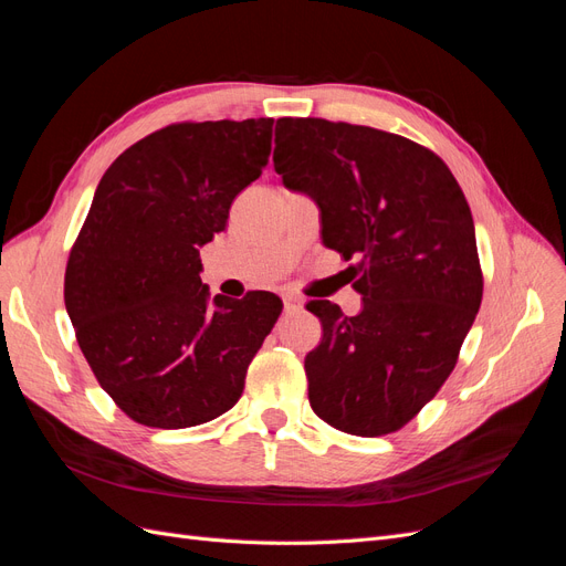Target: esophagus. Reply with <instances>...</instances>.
<instances>
[{
  "label": "esophagus",
  "mask_w": 566,
  "mask_h": 566,
  "mask_svg": "<svg viewBox=\"0 0 566 566\" xmlns=\"http://www.w3.org/2000/svg\"><path fill=\"white\" fill-rule=\"evenodd\" d=\"M283 304H285V312H287V314H295V312L302 310V300L295 297V295H285V297H283Z\"/></svg>",
  "instance_id": "obj_1"
}]
</instances>
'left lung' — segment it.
<instances>
[{"label":"left lung","instance_id":"8db88e82","mask_svg":"<svg viewBox=\"0 0 566 566\" xmlns=\"http://www.w3.org/2000/svg\"><path fill=\"white\" fill-rule=\"evenodd\" d=\"M273 167L314 198L364 297L356 316L306 304L323 325L304 358L314 413L356 437L397 432L447 382L482 304L465 193L430 148L321 117L279 119Z\"/></svg>","mask_w":566,"mask_h":566}]
</instances>
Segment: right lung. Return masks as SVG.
Segmentation results:
<instances>
[{
  "label": "right lung",
  "instance_id": "add662e5",
  "mask_svg": "<svg viewBox=\"0 0 566 566\" xmlns=\"http://www.w3.org/2000/svg\"><path fill=\"white\" fill-rule=\"evenodd\" d=\"M271 117L179 123L101 177L65 266V310L98 385L139 424L184 430L241 399L276 323L271 293L214 295L200 248L269 163Z\"/></svg>",
  "mask_w": 566,
  "mask_h": 566
}]
</instances>
